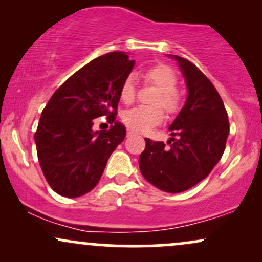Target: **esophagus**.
<instances>
[{
    "label": "esophagus",
    "mask_w": 262,
    "mask_h": 262,
    "mask_svg": "<svg viewBox=\"0 0 262 262\" xmlns=\"http://www.w3.org/2000/svg\"><path fill=\"white\" fill-rule=\"evenodd\" d=\"M133 134H135V132H134V130H130V129H129V130L127 132L128 137H129V135H133Z\"/></svg>",
    "instance_id": "1"
}]
</instances>
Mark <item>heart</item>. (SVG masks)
<instances>
[{
    "label": "heart",
    "mask_w": 262,
    "mask_h": 262,
    "mask_svg": "<svg viewBox=\"0 0 262 262\" xmlns=\"http://www.w3.org/2000/svg\"><path fill=\"white\" fill-rule=\"evenodd\" d=\"M146 82L159 89L154 103L161 104L169 113H175L180 108V95L175 89L177 83L176 74L166 65H155L146 69L143 73ZM135 98V82L132 75L125 77L121 87V100L124 103H132ZM164 112L161 107H135L124 113L123 119L129 128L137 132H148L149 129L161 124L164 121Z\"/></svg>",
    "instance_id": "b5f03b06"
}]
</instances>
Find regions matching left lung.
<instances>
[{
    "mask_svg": "<svg viewBox=\"0 0 262 262\" xmlns=\"http://www.w3.org/2000/svg\"><path fill=\"white\" fill-rule=\"evenodd\" d=\"M175 59L185 77L187 100L170 125L172 138L152 141L145 138L140 154L141 175L152 186L169 193L193 187L209 175L223 155L229 134V121L221 96L196 65Z\"/></svg>",
    "mask_w": 262,
    "mask_h": 262,
    "instance_id": "left-lung-1",
    "label": "left lung"
}]
</instances>
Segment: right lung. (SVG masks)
<instances>
[{
  "instance_id": "1",
  "label": "right lung",
  "mask_w": 262,
  "mask_h": 262,
  "mask_svg": "<svg viewBox=\"0 0 262 262\" xmlns=\"http://www.w3.org/2000/svg\"><path fill=\"white\" fill-rule=\"evenodd\" d=\"M134 60L123 52L98 56L54 92L34 134L38 160L54 191L75 198L100 181L108 159L124 140L125 127L116 121L121 87ZM107 115L114 125L93 132V119Z\"/></svg>"
}]
</instances>
